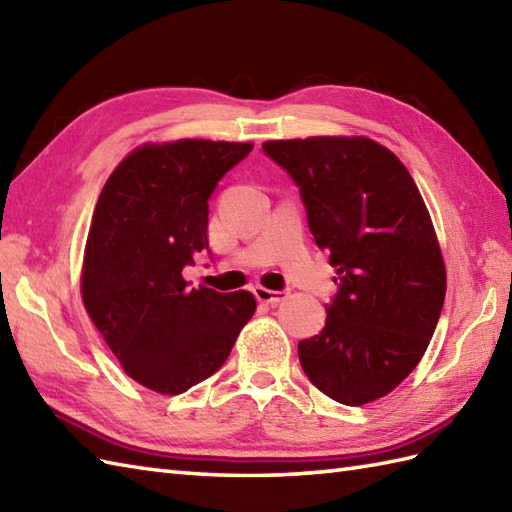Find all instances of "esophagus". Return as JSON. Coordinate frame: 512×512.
<instances>
[{
    "label": "esophagus",
    "mask_w": 512,
    "mask_h": 512,
    "mask_svg": "<svg viewBox=\"0 0 512 512\" xmlns=\"http://www.w3.org/2000/svg\"><path fill=\"white\" fill-rule=\"evenodd\" d=\"M257 301L262 303H279L286 299V292L284 290H270V288H264V286H255L253 288Z\"/></svg>",
    "instance_id": "esophagus-1"
}]
</instances>
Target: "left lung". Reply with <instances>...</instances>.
I'll use <instances>...</instances> for the list:
<instances>
[{"instance_id":"left-lung-1","label":"left lung","mask_w":512,"mask_h":512,"mask_svg":"<svg viewBox=\"0 0 512 512\" xmlns=\"http://www.w3.org/2000/svg\"><path fill=\"white\" fill-rule=\"evenodd\" d=\"M301 189L339 295L325 328L299 341V363L325 396L361 407L394 391L429 347L447 268L422 195L394 151L365 136L262 145Z\"/></svg>"}]
</instances>
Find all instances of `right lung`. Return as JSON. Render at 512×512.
<instances>
[{"label":"right lung","instance_id":"right-lung-1","mask_svg":"<svg viewBox=\"0 0 512 512\" xmlns=\"http://www.w3.org/2000/svg\"><path fill=\"white\" fill-rule=\"evenodd\" d=\"M253 143L180 138L118 162L94 206L81 297L125 374L176 396L224 365L255 314L246 290L189 288L182 268L209 248V198Z\"/></svg>","mask_w":512,"mask_h":512}]
</instances>
